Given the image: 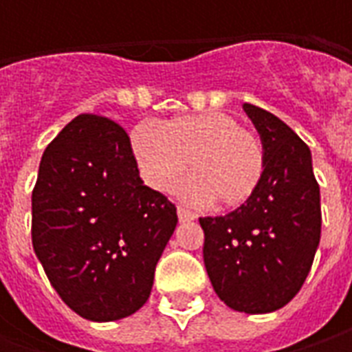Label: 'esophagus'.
<instances>
[{
	"instance_id": "34e87169",
	"label": "esophagus",
	"mask_w": 352,
	"mask_h": 352,
	"mask_svg": "<svg viewBox=\"0 0 352 352\" xmlns=\"http://www.w3.org/2000/svg\"><path fill=\"white\" fill-rule=\"evenodd\" d=\"M178 219H180V221H194V219H196V213H192L190 210L178 206Z\"/></svg>"
}]
</instances>
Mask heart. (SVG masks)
<instances>
[{
	"label": "heart",
	"mask_w": 352,
	"mask_h": 352,
	"mask_svg": "<svg viewBox=\"0 0 352 352\" xmlns=\"http://www.w3.org/2000/svg\"><path fill=\"white\" fill-rule=\"evenodd\" d=\"M133 153L144 182L158 192L172 190L190 162L184 194L217 208L247 201L264 170L261 141L219 111L176 117L162 127L141 125L133 133Z\"/></svg>",
	"instance_id": "heart-1"
}]
</instances>
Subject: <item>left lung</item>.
I'll return each mask as SVG.
<instances>
[{
	"instance_id": "8db88e82",
	"label": "left lung",
	"mask_w": 352,
	"mask_h": 352,
	"mask_svg": "<svg viewBox=\"0 0 352 352\" xmlns=\"http://www.w3.org/2000/svg\"><path fill=\"white\" fill-rule=\"evenodd\" d=\"M264 148L263 178L235 211L201 217L204 263L219 300L235 311L270 314L304 286L321 236L311 153L282 119L245 103Z\"/></svg>"
}]
</instances>
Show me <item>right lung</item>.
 <instances>
[{
  "instance_id": "1",
  "label": "right lung",
  "mask_w": 352,
  "mask_h": 352,
  "mask_svg": "<svg viewBox=\"0 0 352 352\" xmlns=\"http://www.w3.org/2000/svg\"><path fill=\"white\" fill-rule=\"evenodd\" d=\"M178 215L139 176L127 133L78 116L41 158L33 249L62 302L89 321H117L146 304Z\"/></svg>"
}]
</instances>
